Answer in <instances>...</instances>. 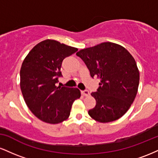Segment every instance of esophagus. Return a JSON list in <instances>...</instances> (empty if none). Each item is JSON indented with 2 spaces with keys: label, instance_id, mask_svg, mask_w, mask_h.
I'll list each match as a JSON object with an SVG mask.
<instances>
[{
  "label": "esophagus",
  "instance_id": "1",
  "mask_svg": "<svg viewBox=\"0 0 158 158\" xmlns=\"http://www.w3.org/2000/svg\"><path fill=\"white\" fill-rule=\"evenodd\" d=\"M81 94H82L83 96H85V97H88V96H89V91H88V90H81Z\"/></svg>",
  "mask_w": 158,
  "mask_h": 158
}]
</instances>
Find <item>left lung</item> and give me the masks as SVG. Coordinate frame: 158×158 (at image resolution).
<instances>
[{"instance_id": "1", "label": "left lung", "mask_w": 158, "mask_h": 158, "mask_svg": "<svg viewBox=\"0 0 158 158\" xmlns=\"http://www.w3.org/2000/svg\"><path fill=\"white\" fill-rule=\"evenodd\" d=\"M92 78L100 79L99 87L91 93L96 106L88 114L99 123H109L123 117L137 95L139 73L130 52L120 45L104 42L77 52Z\"/></svg>"}]
</instances>
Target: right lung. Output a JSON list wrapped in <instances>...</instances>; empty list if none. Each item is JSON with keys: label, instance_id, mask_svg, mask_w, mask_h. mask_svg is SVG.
Segmentation results:
<instances>
[{"label": "right lung", "instance_id": "1", "mask_svg": "<svg viewBox=\"0 0 158 158\" xmlns=\"http://www.w3.org/2000/svg\"><path fill=\"white\" fill-rule=\"evenodd\" d=\"M78 50L55 40H45L30 50L21 65V90L32 113L45 123L57 124L67 119L72 105L81 97L76 88L56 87L62 77L66 57Z\"/></svg>", "mask_w": 158, "mask_h": 158}]
</instances>
